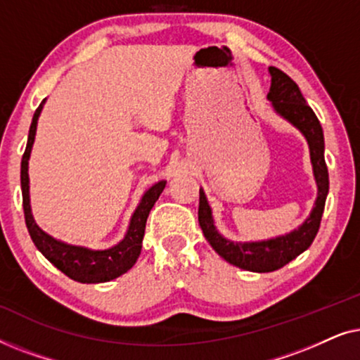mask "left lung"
<instances>
[{"instance_id":"obj_1","label":"left lung","mask_w":360,"mask_h":360,"mask_svg":"<svg viewBox=\"0 0 360 360\" xmlns=\"http://www.w3.org/2000/svg\"><path fill=\"white\" fill-rule=\"evenodd\" d=\"M269 70L272 75V85H270L267 98L272 101L274 110L293 126H297L309 144L314 179L318 185V198L309 218L293 233L270 240L243 244L231 243L216 231L208 201L203 191H200L198 221L206 240L226 262L239 269L250 270V272H274V270L282 269L311 245L321 224L329 190V175L326 160H324V136L319 120L308 106L297 83L287 73L277 67H270Z\"/></svg>"}]
</instances>
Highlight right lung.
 I'll use <instances>...</instances> for the list:
<instances>
[{
    "label": "right lung",
    "mask_w": 360,
    "mask_h": 360,
    "mask_svg": "<svg viewBox=\"0 0 360 360\" xmlns=\"http://www.w3.org/2000/svg\"><path fill=\"white\" fill-rule=\"evenodd\" d=\"M46 101V100H44ZM42 101V103H44ZM42 103L34 112L31 127H29V137L26 150L22 154L21 160V190H22V208H24V219L29 234H31L32 243L41 250L44 257L49 262H52L56 267L70 277L72 280L82 283H101L110 282V280L120 277L126 274L132 265L136 264L137 257L141 254L142 238H144L146 221L149 216L152 206L165 188V181H159L152 188L146 191L142 196L139 206L132 214L129 229L124 239L115 248L106 250H90L85 248H77V245L63 244L60 240H56L51 236L44 233L39 226L34 223L31 214V205H29V175H27V160L31 155V149L34 144V136H36L37 117L41 115Z\"/></svg>",
    "instance_id": "add662e5"
}]
</instances>
